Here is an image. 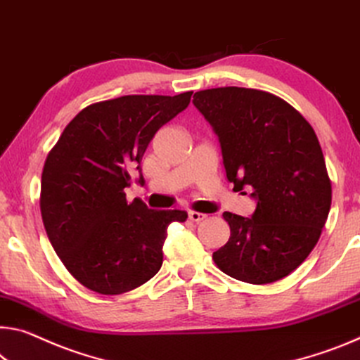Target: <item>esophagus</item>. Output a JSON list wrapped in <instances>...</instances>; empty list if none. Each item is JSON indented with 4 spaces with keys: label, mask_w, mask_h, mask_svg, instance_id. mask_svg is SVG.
Segmentation results:
<instances>
[{
    "label": "esophagus",
    "mask_w": 360,
    "mask_h": 360,
    "mask_svg": "<svg viewBox=\"0 0 360 360\" xmlns=\"http://www.w3.org/2000/svg\"><path fill=\"white\" fill-rule=\"evenodd\" d=\"M189 219L192 222H200L203 219H207V214L198 213V211H189Z\"/></svg>",
    "instance_id": "esophagus-1"
}]
</instances>
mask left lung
Listing matches in <instances>:
<instances>
[{"label":"left lung","mask_w":360,"mask_h":360,"mask_svg":"<svg viewBox=\"0 0 360 360\" xmlns=\"http://www.w3.org/2000/svg\"><path fill=\"white\" fill-rule=\"evenodd\" d=\"M193 105L218 134L222 163L233 189L252 187V218L226 211L231 227L213 253L219 269L262 285L292 274L316 247L332 205V181L316 133L277 96L252 88H211Z\"/></svg>","instance_id":"left-lung-1"}]
</instances>
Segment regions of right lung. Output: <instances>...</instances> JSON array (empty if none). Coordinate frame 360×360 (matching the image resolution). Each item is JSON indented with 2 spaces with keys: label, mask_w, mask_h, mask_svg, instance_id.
Masks as SVG:
<instances>
[{
  "label": "right lung",
  "mask_w": 360,
  "mask_h": 360,
  "mask_svg": "<svg viewBox=\"0 0 360 360\" xmlns=\"http://www.w3.org/2000/svg\"><path fill=\"white\" fill-rule=\"evenodd\" d=\"M178 96H122L84 107L48 153L39 210L67 271L101 295H122L155 276L171 222L181 210H149L124 187L157 131L189 105ZM139 181H144L142 174Z\"/></svg>",
  "instance_id": "obj_1"
}]
</instances>
